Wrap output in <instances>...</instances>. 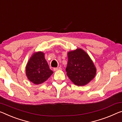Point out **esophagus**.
Masks as SVG:
<instances>
[{
  "label": "esophagus",
  "instance_id": "esophagus-1",
  "mask_svg": "<svg viewBox=\"0 0 122 122\" xmlns=\"http://www.w3.org/2000/svg\"><path fill=\"white\" fill-rule=\"evenodd\" d=\"M54 71H56L58 70H60V69H61V67H57V68H54Z\"/></svg>",
  "mask_w": 122,
  "mask_h": 122
}]
</instances>
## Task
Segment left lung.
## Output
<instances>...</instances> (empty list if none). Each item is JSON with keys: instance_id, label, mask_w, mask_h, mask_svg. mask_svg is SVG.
Listing matches in <instances>:
<instances>
[{"instance_id": "1", "label": "left lung", "mask_w": 122, "mask_h": 122, "mask_svg": "<svg viewBox=\"0 0 122 122\" xmlns=\"http://www.w3.org/2000/svg\"><path fill=\"white\" fill-rule=\"evenodd\" d=\"M66 69L67 76L75 85L84 86L95 76L96 69L90 57L83 50L77 49L68 53Z\"/></svg>"}]
</instances>
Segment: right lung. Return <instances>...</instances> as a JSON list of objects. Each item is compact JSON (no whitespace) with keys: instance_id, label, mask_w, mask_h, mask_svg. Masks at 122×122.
I'll return each instance as SVG.
<instances>
[{"instance_id":"right-lung-1","label":"right lung","mask_w":122,"mask_h":122,"mask_svg":"<svg viewBox=\"0 0 122 122\" xmlns=\"http://www.w3.org/2000/svg\"><path fill=\"white\" fill-rule=\"evenodd\" d=\"M53 71L49 68L42 52L35 53L27 63L26 74L29 80L35 84H42L51 76Z\"/></svg>"}]
</instances>
